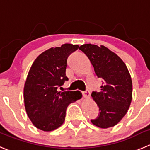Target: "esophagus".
<instances>
[{"label":"esophagus","instance_id":"1","mask_svg":"<svg viewBox=\"0 0 150 150\" xmlns=\"http://www.w3.org/2000/svg\"><path fill=\"white\" fill-rule=\"evenodd\" d=\"M82 95L84 98H89V96H90V92H89V89H86V91H83L82 92Z\"/></svg>","mask_w":150,"mask_h":150}]
</instances>
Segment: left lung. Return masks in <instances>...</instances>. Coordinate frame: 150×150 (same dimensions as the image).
Wrapping results in <instances>:
<instances>
[{
    "label": "left lung",
    "mask_w": 150,
    "mask_h": 150,
    "mask_svg": "<svg viewBox=\"0 0 150 150\" xmlns=\"http://www.w3.org/2000/svg\"><path fill=\"white\" fill-rule=\"evenodd\" d=\"M88 57L98 78H101L100 91L91 95L99 107L98 116L91 122L100 128L114 127L122 119L132 101V83L124 61L107 47L91 43L79 48Z\"/></svg>",
    "instance_id": "obj_1"
}]
</instances>
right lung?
I'll list each match as a JSON object with an SVG mask.
<instances>
[{
	"mask_svg": "<svg viewBox=\"0 0 150 150\" xmlns=\"http://www.w3.org/2000/svg\"><path fill=\"white\" fill-rule=\"evenodd\" d=\"M79 46L65 43L43 52L34 61L23 90L25 108L35 127L43 131L58 128L69 104L81 98L79 91H58L65 81L68 57Z\"/></svg>",
	"mask_w": 150,
	"mask_h": 150,
	"instance_id": "obj_1",
	"label": "right lung"
}]
</instances>
